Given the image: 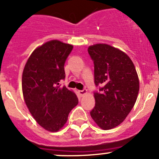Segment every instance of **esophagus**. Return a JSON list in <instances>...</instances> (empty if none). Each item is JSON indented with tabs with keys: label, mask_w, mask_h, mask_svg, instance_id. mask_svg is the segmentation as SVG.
<instances>
[{
	"label": "esophagus",
	"mask_w": 159,
	"mask_h": 159,
	"mask_svg": "<svg viewBox=\"0 0 159 159\" xmlns=\"http://www.w3.org/2000/svg\"><path fill=\"white\" fill-rule=\"evenodd\" d=\"M78 94H80V95L83 96V95H84V94H87V90L84 89V90H82V91H78Z\"/></svg>",
	"instance_id": "1"
}]
</instances>
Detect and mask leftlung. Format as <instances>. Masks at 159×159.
<instances>
[{
  "label": "left lung",
  "instance_id": "8db88e82",
  "mask_svg": "<svg viewBox=\"0 0 159 159\" xmlns=\"http://www.w3.org/2000/svg\"><path fill=\"white\" fill-rule=\"evenodd\" d=\"M94 61V83L102 84L94 92L95 106L90 112L103 130L117 127L124 121L135 104L139 79L135 67L127 54L107 44L89 47Z\"/></svg>",
  "mask_w": 159,
  "mask_h": 159
}]
</instances>
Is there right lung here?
<instances>
[{
	"label": "right lung",
	"mask_w": 159,
	"mask_h": 159,
	"mask_svg": "<svg viewBox=\"0 0 159 159\" xmlns=\"http://www.w3.org/2000/svg\"><path fill=\"white\" fill-rule=\"evenodd\" d=\"M73 45L51 40L34 49L22 74L25 104L35 121L45 130L56 132L64 127L68 114L78 105L73 91L60 87L65 79V63Z\"/></svg>",
	"instance_id": "right-lung-1"
}]
</instances>
